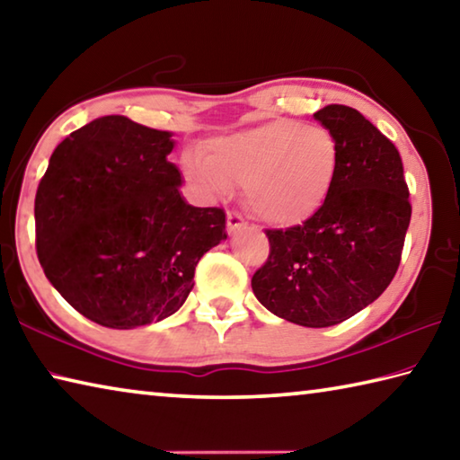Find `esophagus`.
<instances>
[{
	"label": "esophagus",
	"instance_id": "1",
	"mask_svg": "<svg viewBox=\"0 0 460 460\" xmlns=\"http://www.w3.org/2000/svg\"><path fill=\"white\" fill-rule=\"evenodd\" d=\"M241 229H245V221L243 217L237 215V213H227V231L229 235H235Z\"/></svg>",
	"mask_w": 460,
	"mask_h": 460
}]
</instances>
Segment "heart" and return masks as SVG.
Segmentation results:
<instances>
[{"label":"heart","instance_id":"b5f03b06","mask_svg":"<svg viewBox=\"0 0 460 460\" xmlns=\"http://www.w3.org/2000/svg\"><path fill=\"white\" fill-rule=\"evenodd\" d=\"M338 140L320 124L270 120L208 138L185 161L189 181L205 197H225L243 182L245 203L259 219L289 227L320 211L336 182Z\"/></svg>","mask_w":460,"mask_h":460}]
</instances>
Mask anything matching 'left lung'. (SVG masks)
<instances>
[{
    "mask_svg": "<svg viewBox=\"0 0 460 460\" xmlns=\"http://www.w3.org/2000/svg\"><path fill=\"white\" fill-rule=\"evenodd\" d=\"M314 119L338 140V177L304 225L267 229L271 253L252 288L267 310L305 328H328L370 305L400 265L411 203L398 148L349 106Z\"/></svg>",
    "mask_w": 460,
    "mask_h": 460,
    "instance_id": "1",
    "label": "left lung"
}]
</instances>
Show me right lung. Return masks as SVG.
<instances>
[{"mask_svg":"<svg viewBox=\"0 0 460 460\" xmlns=\"http://www.w3.org/2000/svg\"><path fill=\"white\" fill-rule=\"evenodd\" d=\"M172 132L127 116L74 130L36 193V249L48 281L104 328L132 330L185 304L195 267L227 239L225 211L193 207L169 158Z\"/></svg>","mask_w":460,"mask_h":460,"instance_id":"add662e5","label":"right lung"}]
</instances>
